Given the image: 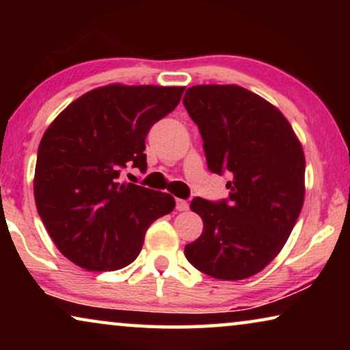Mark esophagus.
<instances>
[{
    "label": "esophagus",
    "instance_id": "esophagus-1",
    "mask_svg": "<svg viewBox=\"0 0 350 350\" xmlns=\"http://www.w3.org/2000/svg\"><path fill=\"white\" fill-rule=\"evenodd\" d=\"M188 202H186V200H183V199H176V210H178V212H185V210H188Z\"/></svg>",
    "mask_w": 350,
    "mask_h": 350
}]
</instances>
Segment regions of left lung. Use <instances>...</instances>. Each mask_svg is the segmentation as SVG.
I'll list each match as a JSON object with an SVG mask.
<instances>
[{"mask_svg": "<svg viewBox=\"0 0 350 350\" xmlns=\"http://www.w3.org/2000/svg\"><path fill=\"white\" fill-rule=\"evenodd\" d=\"M183 105L204 140L210 172L231 176L228 199L191 200L204 231L185 256L213 279H247L279 255L299 217L303 146L274 105L239 85H194Z\"/></svg>", "mask_w": 350, "mask_h": 350, "instance_id": "obj_1", "label": "left lung"}]
</instances>
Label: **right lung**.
I'll use <instances>...</instances> for the list:
<instances>
[{"label":"right lung","mask_w":350,"mask_h":350,"mask_svg":"<svg viewBox=\"0 0 350 350\" xmlns=\"http://www.w3.org/2000/svg\"><path fill=\"white\" fill-rule=\"evenodd\" d=\"M185 88L111 84L70 103L38 148L35 202L64 256L88 271L135 260L152 221L170 213V194L119 183L121 170L146 172L145 140L174 111Z\"/></svg>","instance_id":"1"}]
</instances>
